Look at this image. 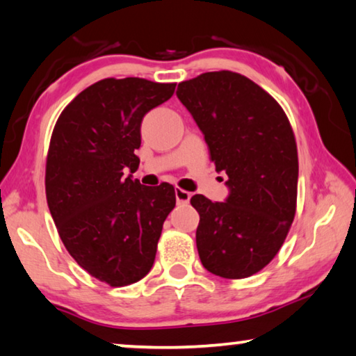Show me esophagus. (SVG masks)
<instances>
[{
    "instance_id": "34e87169",
    "label": "esophagus",
    "mask_w": 356,
    "mask_h": 356,
    "mask_svg": "<svg viewBox=\"0 0 356 356\" xmlns=\"http://www.w3.org/2000/svg\"><path fill=\"white\" fill-rule=\"evenodd\" d=\"M174 191H176V201H177L179 206H186V204H188V201H190V197H191V193L179 188V186Z\"/></svg>"
}]
</instances>
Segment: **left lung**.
Returning a JSON list of instances; mask_svg holds the SVG:
<instances>
[{
  "label": "left lung",
  "instance_id": "1",
  "mask_svg": "<svg viewBox=\"0 0 356 356\" xmlns=\"http://www.w3.org/2000/svg\"><path fill=\"white\" fill-rule=\"evenodd\" d=\"M177 97L204 134L226 202L190 200L200 213L196 246L210 273L242 280L272 262L297 210L298 152L284 110L237 72H206L179 83Z\"/></svg>",
  "mask_w": 356,
  "mask_h": 356
}]
</instances>
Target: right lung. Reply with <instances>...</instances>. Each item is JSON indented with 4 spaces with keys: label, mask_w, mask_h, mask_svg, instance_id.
I'll return each mask as SVG.
<instances>
[{
    "label": "right lung",
    "mask_w": 356,
    "mask_h": 356,
    "mask_svg": "<svg viewBox=\"0 0 356 356\" xmlns=\"http://www.w3.org/2000/svg\"><path fill=\"white\" fill-rule=\"evenodd\" d=\"M176 83L105 78L59 114L45 166L50 213L76 264L111 287L134 284L152 268L166 216L176 207L168 182L141 185L144 114L171 99Z\"/></svg>",
    "instance_id": "right-lung-1"
}]
</instances>
